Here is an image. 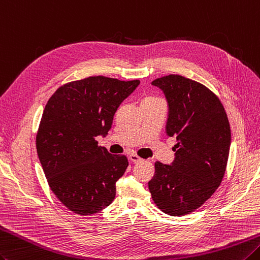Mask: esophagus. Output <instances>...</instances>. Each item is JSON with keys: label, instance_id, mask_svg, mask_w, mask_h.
Masks as SVG:
<instances>
[{"label": "esophagus", "instance_id": "obj_1", "mask_svg": "<svg viewBox=\"0 0 260 260\" xmlns=\"http://www.w3.org/2000/svg\"><path fill=\"white\" fill-rule=\"evenodd\" d=\"M129 160L132 162H134V164H139V162L143 161V159H142V157H140L137 154H131L129 155Z\"/></svg>", "mask_w": 260, "mask_h": 260}]
</instances>
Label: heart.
Segmentation results:
<instances>
[{
  "label": "heart",
  "instance_id": "obj_1",
  "mask_svg": "<svg viewBox=\"0 0 260 260\" xmlns=\"http://www.w3.org/2000/svg\"><path fill=\"white\" fill-rule=\"evenodd\" d=\"M150 100H155L154 98H145L143 101H150Z\"/></svg>",
  "mask_w": 260,
  "mask_h": 260
}]
</instances>
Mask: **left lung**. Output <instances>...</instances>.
Listing matches in <instances>:
<instances>
[{
    "mask_svg": "<svg viewBox=\"0 0 260 260\" xmlns=\"http://www.w3.org/2000/svg\"><path fill=\"white\" fill-rule=\"evenodd\" d=\"M168 103L166 132L175 136V160L155 162L149 181L153 202L171 216L194 212L221 185L231 145L224 107L205 85L170 74L152 81Z\"/></svg>",
    "mask_w": 260,
    "mask_h": 260,
    "instance_id": "8db88e82",
    "label": "left lung"
}]
</instances>
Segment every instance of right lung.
Returning a JSON list of instances; mask_svg holds the SVG:
<instances>
[{"label":"right lung","mask_w":260,"mask_h":260,"mask_svg":"<svg viewBox=\"0 0 260 260\" xmlns=\"http://www.w3.org/2000/svg\"><path fill=\"white\" fill-rule=\"evenodd\" d=\"M139 84L90 76L60 86L45 107L38 157L50 189L75 214H94L114 201L128 161L98 146L95 137L108 134L118 107Z\"/></svg>","instance_id":"1"}]
</instances>
